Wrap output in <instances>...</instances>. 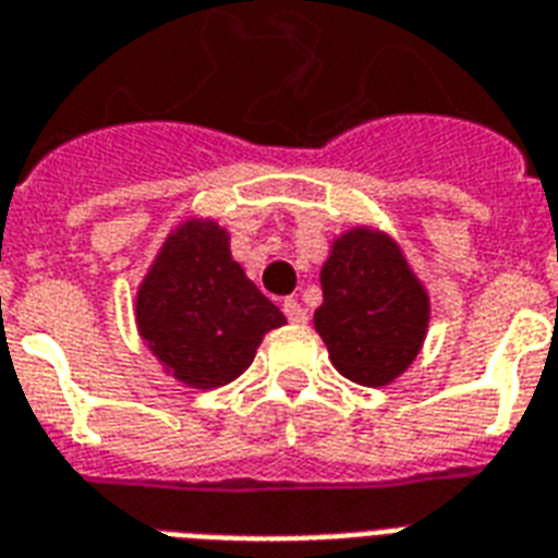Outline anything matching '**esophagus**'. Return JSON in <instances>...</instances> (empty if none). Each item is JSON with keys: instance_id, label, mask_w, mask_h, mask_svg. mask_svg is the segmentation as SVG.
I'll return each instance as SVG.
<instances>
[{"instance_id": "esophagus-1", "label": "esophagus", "mask_w": 558, "mask_h": 558, "mask_svg": "<svg viewBox=\"0 0 558 558\" xmlns=\"http://www.w3.org/2000/svg\"><path fill=\"white\" fill-rule=\"evenodd\" d=\"M283 313H287V319L295 322V325H301V322H307V311H304V307H301V304L295 299L283 301Z\"/></svg>"}]
</instances>
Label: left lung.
<instances>
[{
    "label": "left lung",
    "mask_w": 558,
    "mask_h": 558,
    "mask_svg": "<svg viewBox=\"0 0 558 558\" xmlns=\"http://www.w3.org/2000/svg\"><path fill=\"white\" fill-rule=\"evenodd\" d=\"M313 322L340 375L381 387L420 352L428 299L390 239L352 230L322 266V307Z\"/></svg>",
    "instance_id": "obj_1"
}]
</instances>
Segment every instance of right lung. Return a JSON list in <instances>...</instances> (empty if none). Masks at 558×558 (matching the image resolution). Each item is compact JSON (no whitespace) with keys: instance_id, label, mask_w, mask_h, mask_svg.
Here are the masks:
<instances>
[{"instance_id":"add662e5","label":"right lung","mask_w":558,"mask_h":558,"mask_svg":"<svg viewBox=\"0 0 558 558\" xmlns=\"http://www.w3.org/2000/svg\"><path fill=\"white\" fill-rule=\"evenodd\" d=\"M135 316L150 352L201 390L239 378L263 333L287 322L245 278L213 221H185L168 236L144 278Z\"/></svg>"}]
</instances>
